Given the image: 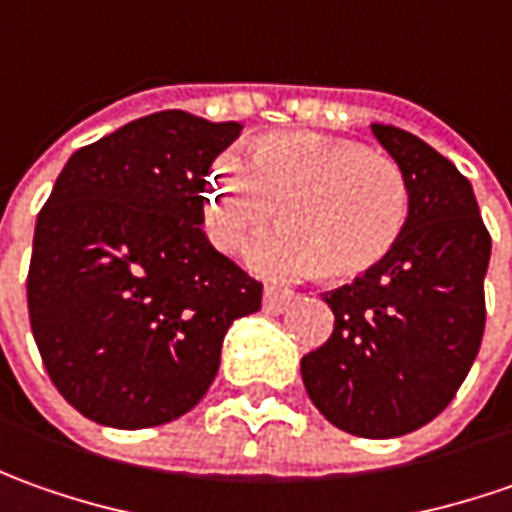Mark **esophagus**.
Returning a JSON list of instances; mask_svg holds the SVG:
<instances>
[{"label":"esophagus","mask_w":512,"mask_h":512,"mask_svg":"<svg viewBox=\"0 0 512 512\" xmlns=\"http://www.w3.org/2000/svg\"><path fill=\"white\" fill-rule=\"evenodd\" d=\"M291 297L286 291L280 289V286H274V283H266V291H263V309L266 314H280V311L286 309V303H289Z\"/></svg>","instance_id":"esophagus-1"}]
</instances>
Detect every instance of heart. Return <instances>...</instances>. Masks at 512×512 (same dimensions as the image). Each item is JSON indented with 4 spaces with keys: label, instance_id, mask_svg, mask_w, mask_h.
Listing matches in <instances>:
<instances>
[{
    "label": "heart",
    "instance_id": "obj_1",
    "mask_svg": "<svg viewBox=\"0 0 512 512\" xmlns=\"http://www.w3.org/2000/svg\"><path fill=\"white\" fill-rule=\"evenodd\" d=\"M289 221L303 246L277 263H320L331 280L377 269L411 221V181L394 158L326 133H277L226 152L206 186V218L223 246L266 238Z\"/></svg>",
    "mask_w": 512,
    "mask_h": 512
}]
</instances>
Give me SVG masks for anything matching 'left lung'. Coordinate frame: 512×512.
I'll return each instance as SVG.
<instances>
[{"label":"left lung","instance_id":"left-lung-1","mask_svg":"<svg viewBox=\"0 0 512 512\" xmlns=\"http://www.w3.org/2000/svg\"><path fill=\"white\" fill-rule=\"evenodd\" d=\"M371 130L411 181V221L388 260L326 291L334 331L300 371L331 425L391 439L442 414L479 354L490 232L445 155L399 127Z\"/></svg>","mask_w":512,"mask_h":512}]
</instances>
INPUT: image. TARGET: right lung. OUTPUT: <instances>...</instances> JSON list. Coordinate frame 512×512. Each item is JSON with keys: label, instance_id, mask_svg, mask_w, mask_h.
I'll list each match as a JSON object with an SVG mask.
<instances>
[{"label": "right lung", "instance_id": "right-lung-1", "mask_svg": "<svg viewBox=\"0 0 512 512\" xmlns=\"http://www.w3.org/2000/svg\"><path fill=\"white\" fill-rule=\"evenodd\" d=\"M238 121L164 110L70 155L39 212L27 272L53 385L98 425L138 431L192 411L223 334L263 283L203 235L209 167Z\"/></svg>", "mask_w": 512, "mask_h": 512}]
</instances>
